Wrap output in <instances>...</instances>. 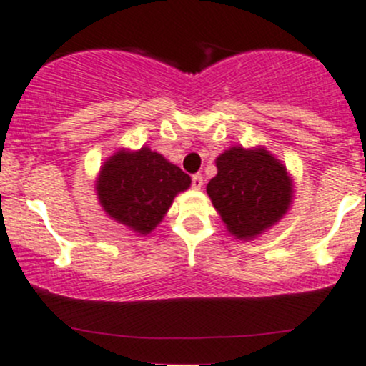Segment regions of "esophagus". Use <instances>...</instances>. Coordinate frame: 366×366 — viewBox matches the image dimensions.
Instances as JSON below:
<instances>
[{"label":"esophagus","instance_id":"esophagus-1","mask_svg":"<svg viewBox=\"0 0 366 366\" xmlns=\"http://www.w3.org/2000/svg\"><path fill=\"white\" fill-rule=\"evenodd\" d=\"M191 184H193L194 189H202V186H203V177L199 175V173H194V175L191 177Z\"/></svg>","mask_w":366,"mask_h":366}]
</instances>
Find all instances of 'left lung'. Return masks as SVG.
I'll return each mask as SVG.
<instances>
[{
  "label": "left lung",
  "instance_id": "left-lung-1",
  "mask_svg": "<svg viewBox=\"0 0 366 366\" xmlns=\"http://www.w3.org/2000/svg\"><path fill=\"white\" fill-rule=\"evenodd\" d=\"M215 163L217 175L207 193L234 237L254 238L286 214L291 180L286 168L267 151L233 147Z\"/></svg>",
  "mask_w": 366,
  "mask_h": 366
}]
</instances>
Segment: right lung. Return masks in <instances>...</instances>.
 I'll return each mask as SVG.
<instances>
[{
  "label": "right lung",
  "mask_w": 366,
  "mask_h": 366,
  "mask_svg": "<svg viewBox=\"0 0 366 366\" xmlns=\"http://www.w3.org/2000/svg\"><path fill=\"white\" fill-rule=\"evenodd\" d=\"M189 184L187 173L144 147L110 157L99 172L96 189L110 217L145 234L156 228L175 194L186 191Z\"/></svg>",
  "instance_id": "obj_1"
}]
</instances>
